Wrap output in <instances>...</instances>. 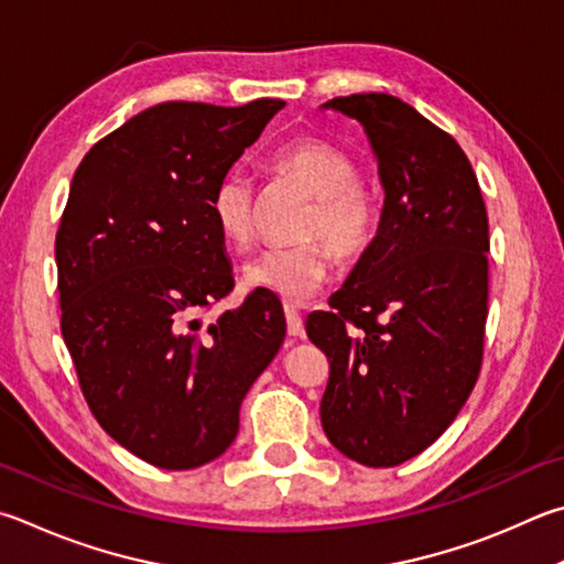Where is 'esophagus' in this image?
<instances>
[{
    "label": "esophagus",
    "instance_id": "esophagus-1",
    "mask_svg": "<svg viewBox=\"0 0 564 564\" xmlns=\"http://www.w3.org/2000/svg\"><path fill=\"white\" fill-rule=\"evenodd\" d=\"M283 313H285V325H289V335L291 337H303V317L299 313V308H293V305L285 303L283 305Z\"/></svg>",
    "mask_w": 564,
    "mask_h": 564
}]
</instances>
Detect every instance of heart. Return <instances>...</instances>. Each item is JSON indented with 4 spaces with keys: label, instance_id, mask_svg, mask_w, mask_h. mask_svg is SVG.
<instances>
[{
    "label": "heart",
    "instance_id": "obj_1",
    "mask_svg": "<svg viewBox=\"0 0 564 564\" xmlns=\"http://www.w3.org/2000/svg\"><path fill=\"white\" fill-rule=\"evenodd\" d=\"M275 172L291 177L313 197L303 224L308 241L269 247L243 265V281L285 301L301 303L323 289L333 269V251L340 259L360 256L375 237L377 204L360 184V170L340 148L315 138L285 142L273 152ZM256 189L247 172L227 170L209 194V214L221 241L247 249L253 237Z\"/></svg>",
    "mask_w": 564,
    "mask_h": 564
}]
</instances>
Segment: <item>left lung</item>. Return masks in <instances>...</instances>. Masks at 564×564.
Masks as SVG:
<instances>
[{"mask_svg":"<svg viewBox=\"0 0 564 564\" xmlns=\"http://www.w3.org/2000/svg\"><path fill=\"white\" fill-rule=\"evenodd\" d=\"M323 108L362 122L384 207L333 311L305 321L330 362L321 422L337 452L389 468L432 446L478 380L488 214L466 152L404 100L352 94Z\"/></svg>","mask_w":564,"mask_h":564,"instance_id":"1","label":"left lung"}]
</instances>
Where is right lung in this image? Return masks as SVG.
<instances>
[{
    "instance_id": "right-lung-1",
    "label": "right lung",
    "mask_w": 564,
    "mask_h": 564,
    "mask_svg": "<svg viewBox=\"0 0 564 564\" xmlns=\"http://www.w3.org/2000/svg\"><path fill=\"white\" fill-rule=\"evenodd\" d=\"M283 106H152L98 140L70 182L56 231L61 333L98 424L158 468L227 452L285 337L265 293L202 323L234 289L212 187Z\"/></svg>"
}]
</instances>
